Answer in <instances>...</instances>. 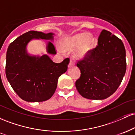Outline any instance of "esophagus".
<instances>
[{"label":"esophagus","instance_id":"obj_1","mask_svg":"<svg viewBox=\"0 0 135 135\" xmlns=\"http://www.w3.org/2000/svg\"><path fill=\"white\" fill-rule=\"evenodd\" d=\"M74 65H75V63H74V61H72V60H70L69 62V67L70 68V67H72V66H74Z\"/></svg>","mask_w":135,"mask_h":135}]
</instances>
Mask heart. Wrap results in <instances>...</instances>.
Returning a JSON list of instances; mask_svg holds the SVG:
<instances>
[{"instance_id": "heart-1", "label": "heart", "mask_w": 135, "mask_h": 135, "mask_svg": "<svg viewBox=\"0 0 135 135\" xmlns=\"http://www.w3.org/2000/svg\"><path fill=\"white\" fill-rule=\"evenodd\" d=\"M61 49L65 51H70L77 48L75 56L81 59L86 56L91 51L94 47V37L91 34L79 33L72 37H66L61 40L60 42ZM59 51L63 53L61 49Z\"/></svg>"}]
</instances>
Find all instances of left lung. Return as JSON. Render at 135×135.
<instances>
[{"label":"left lung","instance_id":"obj_1","mask_svg":"<svg viewBox=\"0 0 135 135\" xmlns=\"http://www.w3.org/2000/svg\"><path fill=\"white\" fill-rule=\"evenodd\" d=\"M77 66L80 77L75 87L80 95L90 100L107 98L117 90L126 73L124 46L120 38L103 30L97 47Z\"/></svg>","mask_w":135,"mask_h":135}]
</instances>
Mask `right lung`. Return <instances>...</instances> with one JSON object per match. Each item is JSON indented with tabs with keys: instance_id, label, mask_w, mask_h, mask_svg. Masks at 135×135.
<instances>
[{
	"instance_id": "1",
	"label": "right lung",
	"mask_w": 135,
	"mask_h": 135,
	"mask_svg": "<svg viewBox=\"0 0 135 135\" xmlns=\"http://www.w3.org/2000/svg\"><path fill=\"white\" fill-rule=\"evenodd\" d=\"M52 33L29 31L9 44L6 54V74L14 91L25 101L40 102L49 100L55 93L59 77L67 70L69 58L56 63L47 55L30 56L27 46L32 39L53 40ZM49 54L56 53L49 42Z\"/></svg>"
}]
</instances>
